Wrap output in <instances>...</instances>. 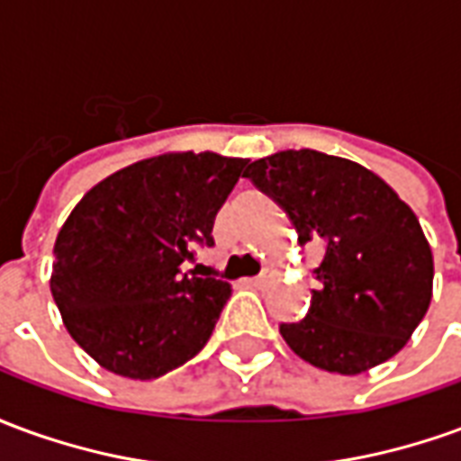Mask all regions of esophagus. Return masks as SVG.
<instances>
[{
  "instance_id": "esophagus-1",
  "label": "esophagus",
  "mask_w": 461,
  "mask_h": 461,
  "mask_svg": "<svg viewBox=\"0 0 461 461\" xmlns=\"http://www.w3.org/2000/svg\"><path fill=\"white\" fill-rule=\"evenodd\" d=\"M274 276H276L274 271L264 269L259 276H254V279H251V284H254V286H259V289H264V286H269L271 281H274Z\"/></svg>"
}]
</instances>
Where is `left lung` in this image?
<instances>
[{"label": "left lung", "mask_w": 461, "mask_h": 461, "mask_svg": "<svg viewBox=\"0 0 461 461\" xmlns=\"http://www.w3.org/2000/svg\"><path fill=\"white\" fill-rule=\"evenodd\" d=\"M289 214L299 244H321L309 313L281 323L311 366L357 375L405 346L432 299V249L415 212L375 172L319 150H284L244 172Z\"/></svg>", "instance_id": "obj_1"}]
</instances>
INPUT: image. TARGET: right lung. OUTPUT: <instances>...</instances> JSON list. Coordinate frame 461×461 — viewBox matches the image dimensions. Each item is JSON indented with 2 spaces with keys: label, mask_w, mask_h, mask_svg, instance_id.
<instances>
[{
  "label": "right lung",
  "mask_w": 461,
  "mask_h": 461,
  "mask_svg": "<svg viewBox=\"0 0 461 461\" xmlns=\"http://www.w3.org/2000/svg\"><path fill=\"white\" fill-rule=\"evenodd\" d=\"M217 152H167L84 194L54 244L51 294L71 339L115 375L152 380L200 353L231 296L182 274L247 167Z\"/></svg>",
  "instance_id": "obj_1"
}]
</instances>
